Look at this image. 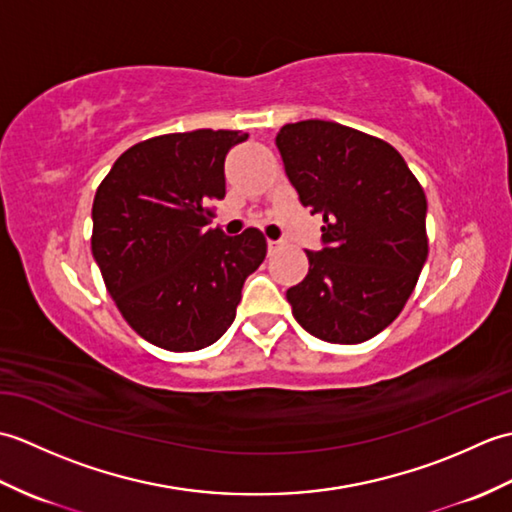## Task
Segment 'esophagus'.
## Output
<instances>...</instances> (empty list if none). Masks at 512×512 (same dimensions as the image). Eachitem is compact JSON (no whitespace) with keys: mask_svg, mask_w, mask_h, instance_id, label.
<instances>
[{"mask_svg":"<svg viewBox=\"0 0 512 512\" xmlns=\"http://www.w3.org/2000/svg\"><path fill=\"white\" fill-rule=\"evenodd\" d=\"M281 248V242H275V239H268V253H275V250Z\"/></svg>","mask_w":512,"mask_h":512,"instance_id":"obj_1","label":"esophagus"}]
</instances>
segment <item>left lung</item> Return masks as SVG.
Wrapping results in <instances>:
<instances>
[{
  "label": "left lung",
  "instance_id": "1",
  "mask_svg": "<svg viewBox=\"0 0 512 512\" xmlns=\"http://www.w3.org/2000/svg\"><path fill=\"white\" fill-rule=\"evenodd\" d=\"M279 154L303 206L323 215L321 253L288 288L297 323L321 341L356 345L405 308L427 262V198L385 140L332 121L288 123Z\"/></svg>",
  "mask_w": 512,
  "mask_h": 512
}]
</instances>
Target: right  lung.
I'll list each match as a JSON object with an SVG mask.
<instances>
[{"instance_id": "1", "label": "right lung", "mask_w": 512, "mask_h": 512, "mask_svg": "<svg viewBox=\"0 0 512 512\" xmlns=\"http://www.w3.org/2000/svg\"><path fill=\"white\" fill-rule=\"evenodd\" d=\"M248 134L195 129L118 156L92 204V255L125 321L169 352H195L231 328L242 286L266 257L257 228H209L226 195L224 160Z\"/></svg>"}]
</instances>
